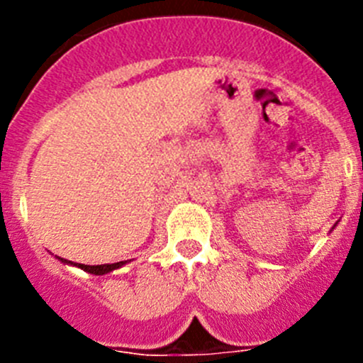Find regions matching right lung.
<instances>
[{"label":"right lung","mask_w":363,"mask_h":363,"mask_svg":"<svg viewBox=\"0 0 363 363\" xmlns=\"http://www.w3.org/2000/svg\"><path fill=\"white\" fill-rule=\"evenodd\" d=\"M63 262V264H70V265H76V267L83 269V271L91 272V274H107V272L114 271V269H120L121 265H125L127 262H118V264H104V265H85V264H72V262H69V259H63L60 258Z\"/></svg>","instance_id":"right-lung-1"}]
</instances>
